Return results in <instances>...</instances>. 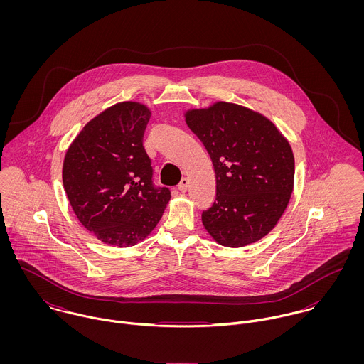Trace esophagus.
<instances>
[{"label":"esophagus","instance_id":"1","mask_svg":"<svg viewBox=\"0 0 364 364\" xmlns=\"http://www.w3.org/2000/svg\"><path fill=\"white\" fill-rule=\"evenodd\" d=\"M188 188H189V179H188V178H182L181 183L178 185V189H179L181 192H186Z\"/></svg>","mask_w":364,"mask_h":364}]
</instances>
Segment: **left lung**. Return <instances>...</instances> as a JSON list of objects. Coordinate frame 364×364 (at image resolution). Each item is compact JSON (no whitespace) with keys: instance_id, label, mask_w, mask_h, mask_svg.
I'll use <instances>...</instances> for the list:
<instances>
[{"instance_id":"1","label":"left lung","mask_w":364,"mask_h":364,"mask_svg":"<svg viewBox=\"0 0 364 364\" xmlns=\"http://www.w3.org/2000/svg\"><path fill=\"white\" fill-rule=\"evenodd\" d=\"M215 172V202L202 221L223 247L241 248L269 234L289 205L294 156L287 139L263 114L215 102L185 112Z\"/></svg>"}]
</instances>
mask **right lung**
Wrapping results in <instances>:
<instances>
[{"instance_id": "add662e5", "label": "right lung", "mask_w": 364, "mask_h": 364, "mask_svg": "<svg viewBox=\"0 0 364 364\" xmlns=\"http://www.w3.org/2000/svg\"><path fill=\"white\" fill-rule=\"evenodd\" d=\"M151 110L119 102L90 120L68 147L63 185L80 223L100 241L126 248L156 228L171 192L153 185L143 137Z\"/></svg>"}]
</instances>
